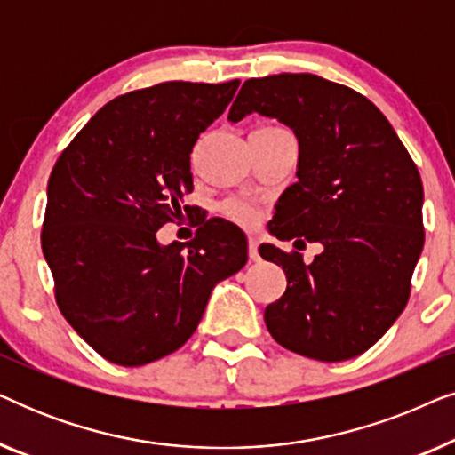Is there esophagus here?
Segmentation results:
<instances>
[{
  "label": "esophagus",
  "mask_w": 455,
  "mask_h": 455,
  "mask_svg": "<svg viewBox=\"0 0 455 455\" xmlns=\"http://www.w3.org/2000/svg\"><path fill=\"white\" fill-rule=\"evenodd\" d=\"M248 257H251V260H259L260 259L257 238H248Z\"/></svg>",
  "instance_id": "1"
}]
</instances>
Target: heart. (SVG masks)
Masks as SVG:
<instances>
[{"instance_id": "heart-1", "label": "heart", "mask_w": 455, "mask_h": 455, "mask_svg": "<svg viewBox=\"0 0 455 455\" xmlns=\"http://www.w3.org/2000/svg\"><path fill=\"white\" fill-rule=\"evenodd\" d=\"M223 213L232 217L234 221H238L240 226H252L259 217L254 204H251L248 201H242V198H232V201L223 204Z\"/></svg>"}]
</instances>
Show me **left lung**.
<instances>
[{
  "mask_svg": "<svg viewBox=\"0 0 455 455\" xmlns=\"http://www.w3.org/2000/svg\"><path fill=\"white\" fill-rule=\"evenodd\" d=\"M248 114L275 117L300 147L298 182L279 196L271 235L323 244L310 265L300 252L259 248L288 279L265 308L267 329L321 363L358 356L406 308L425 244L420 173L375 103L315 74L246 80L228 120Z\"/></svg>",
  "mask_w": 455,
  "mask_h": 455,
  "instance_id": "obj_1",
  "label": "left lung"
}]
</instances>
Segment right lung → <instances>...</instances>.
Returning <instances> with one entry per match:
<instances>
[{
	"mask_svg": "<svg viewBox=\"0 0 455 455\" xmlns=\"http://www.w3.org/2000/svg\"><path fill=\"white\" fill-rule=\"evenodd\" d=\"M240 80L161 83L103 105L60 155L41 246L61 315L109 363L142 366L182 347L221 279L248 260L244 232L209 220L188 244L157 229L190 207V153Z\"/></svg>",
	"mask_w": 455,
	"mask_h": 455,
	"instance_id": "obj_1",
	"label": "right lung"
}]
</instances>
